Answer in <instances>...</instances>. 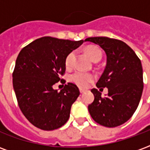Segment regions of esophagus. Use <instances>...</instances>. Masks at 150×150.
<instances>
[{
	"label": "esophagus",
	"mask_w": 150,
	"mask_h": 150,
	"mask_svg": "<svg viewBox=\"0 0 150 150\" xmlns=\"http://www.w3.org/2000/svg\"><path fill=\"white\" fill-rule=\"evenodd\" d=\"M79 91H80V93H83V92L86 91V90H85V89H82V88H80V89H79Z\"/></svg>",
	"instance_id": "esophagus-1"
}]
</instances>
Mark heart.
Here are the masks:
<instances>
[{
	"label": "heart",
	"instance_id": "heart-1",
	"mask_svg": "<svg viewBox=\"0 0 150 150\" xmlns=\"http://www.w3.org/2000/svg\"><path fill=\"white\" fill-rule=\"evenodd\" d=\"M86 52L88 53L89 57L95 62H99L102 58V52L100 49L97 46H90L86 48ZM75 57H76V52L75 50H72L67 55L65 59V66L67 68H71L74 63H75ZM95 76L90 73L78 71L75 72L71 76V80L75 84L78 85L80 88H88V85L93 81Z\"/></svg>",
	"mask_w": 150,
	"mask_h": 150
}]
</instances>
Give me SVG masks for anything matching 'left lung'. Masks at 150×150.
Segmentation results:
<instances>
[{"instance_id": "obj_1", "label": "left lung", "mask_w": 150, "mask_h": 150, "mask_svg": "<svg viewBox=\"0 0 150 150\" xmlns=\"http://www.w3.org/2000/svg\"><path fill=\"white\" fill-rule=\"evenodd\" d=\"M85 41L99 45L107 55V64L96 87L107 88L108 93L102 97L97 89H91L95 99L88 105L89 113L100 125H120L131 118L142 98L144 84L141 60L120 40L93 37Z\"/></svg>"}]
</instances>
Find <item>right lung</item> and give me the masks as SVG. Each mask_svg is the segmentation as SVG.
<instances>
[{"instance_id":"obj_1","label":"right lung","mask_w":150,"mask_h":150,"mask_svg":"<svg viewBox=\"0 0 150 150\" xmlns=\"http://www.w3.org/2000/svg\"><path fill=\"white\" fill-rule=\"evenodd\" d=\"M83 42L42 37L19 53L13 72V89L23 115L38 129L54 130L68 120L79 90L72 83L60 91L54 90L53 85L65 83L60 77L65 73L66 57Z\"/></svg>"}]
</instances>
